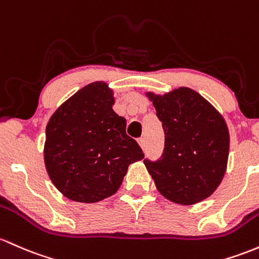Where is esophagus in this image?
Returning a JSON list of instances; mask_svg holds the SVG:
<instances>
[{"label": "esophagus", "mask_w": 259, "mask_h": 259, "mask_svg": "<svg viewBox=\"0 0 259 259\" xmlns=\"http://www.w3.org/2000/svg\"><path fill=\"white\" fill-rule=\"evenodd\" d=\"M138 143H139V145H140L141 147H145V138H140V139H138Z\"/></svg>", "instance_id": "obj_1"}]
</instances>
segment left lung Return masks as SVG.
Instances as JSON below:
<instances>
[{
	"instance_id": "left-lung-1",
	"label": "left lung",
	"mask_w": 259,
	"mask_h": 259,
	"mask_svg": "<svg viewBox=\"0 0 259 259\" xmlns=\"http://www.w3.org/2000/svg\"><path fill=\"white\" fill-rule=\"evenodd\" d=\"M164 130L160 160H144L158 192L193 205L217 190L226 172L230 134L224 116L188 87L163 96L147 92Z\"/></svg>"
}]
</instances>
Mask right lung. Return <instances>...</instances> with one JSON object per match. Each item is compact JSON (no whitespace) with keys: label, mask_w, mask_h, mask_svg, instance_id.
Wrapping results in <instances>:
<instances>
[{"label":"right lung","mask_w":259,"mask_h":259,"mask_svg":"<svg viewBox=\"0 0 259 259\" xmlns=\"http://www.w3.org/2000/svg\"><path fill=\"white\" fill-rule=\"evenodd\" d=\"M113 104V91L106 82H92L65 101L48 121L45 168L54 186L71 200L97 203L115 194L129 164L144 158Z\"/></svg>","instance_id":"obj_1"}]
</instances>
